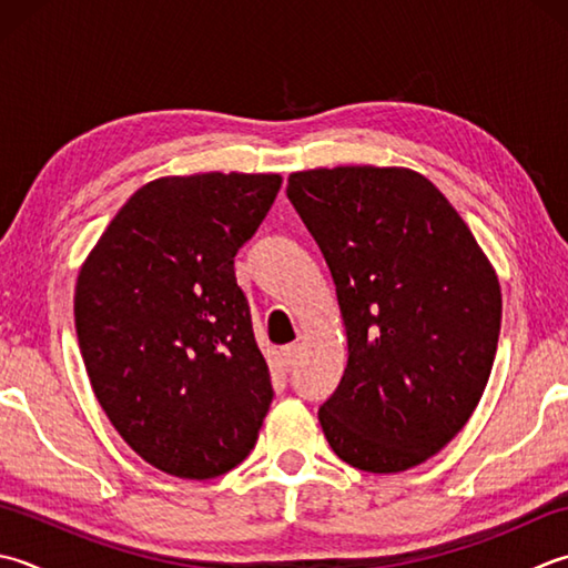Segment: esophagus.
I'll return each mask as SVG.
<instances>
[{
    "instance_id": "1",
    "label": "esophagus",
    "mask_w": 568,
    "mask_h": 568,
    "mask_svg": "<svg viewBox=\"0 0 568 568\" xmlns=\"http://www.w3.org/2000/svg\"><path fill=\"white\" fill-rule=\"evenodd\" d=\"M281 359L285 364V369H293L300 359V344H285V347L281 349Z\"/></svg>"
}]
</instances>
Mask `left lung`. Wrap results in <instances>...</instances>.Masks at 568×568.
<instances>
[{
    "mask_svg": "<svg viewBox=\"0 0 568 568\" xmlns=\"http://www.w3.org/2000/svg\"><path fill=\"white\" fill-rule=\"evenodd\" d=\"M287 199L325 255L349 359L317 416L352 468L402 473L455 438L497 352L499 283L458 211L418 172H295Z\"/></svg>",
    "mask_w": 568,
    "mask_h": 568,
    "instance_id": "8db88e82",
    "label": "left lung"
}]
</instances>
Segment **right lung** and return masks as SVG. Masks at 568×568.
<instances>
[{"mask_svg":"<svg viewBox=\"0 0 568 568\" xmlns=\"http://www.w3.org/2000/svg\"><path fill=\"white\" fill-rule=\"evenodd\" d=\"M281 182L209 172L144 184L78 275V347L98 404L162 473L209 480L258 440L273 386L233 255Z\"/></svg>","mask_w":568,"mask_h":568,"instance_id":"right-lung-1","label":"right lung"}]
</instances>
